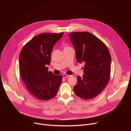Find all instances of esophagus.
I'll list each match as a JSON object with an SVG mask.
<instances>
[{
	"label": "esophagus",
	"mask_w": 131,
	"mask_h": 131,
	"mask_svg": "<svg viewBox=\"0 0 131 131\" xmlns=\"http://www.w3.org/2000/svg\"><path fill=\"white\" fill-rule=\"evenodd\" d=\"M62 76L63 78H69L70 77H71V75H68V74H62Z\"/></svg>",
	"instance_id": "esophagus-1"
}]
</instances>
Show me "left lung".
<instances>
[{
	"mask_svg": "<svg viewBox=\"0 0 131 131\" xmlns=\"http://www.w3.org/2000/svg\"><path fill=\"white\" fill-rule=\"evenodd\" d=\"M69 36L76 51L77 61L85 62L84 74L82 77H77L74 92L84 100L94 98L104 89L110 78L111 56L108 49L89 32H72Z\"/></svg>",
	"mask_w": 131,
	"mask_h": 131,
	"instance_id": "8db88e82",
	"label": "left lung"
}]
</instances>
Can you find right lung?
<instances>
[{"label":"right lung","mask_w":131,"mask_h":131,"mask_svg":"<svg viewBox=\"0 0 131 131\" xmlns=\"http://www.w3.org/2000/svg\"><path fill=\"white\" fill-rule=\"evenodd\" d=\"M64 32L42 33L37 35L22 49L19 56L21 77L31 94L42 101H48L57 94L62 76L48 71L47 65L55 43Z\"/></svg>","instance_id":"1"}]
</instances>
